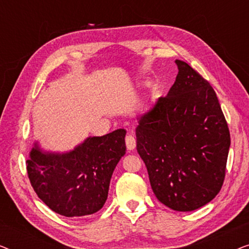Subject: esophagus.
<instances>
[{"instance_id":"obj_1","label":"esophagus","mask_w":249,"mask_h":249,"mask_svg":"<svg viewBox=\"0 0 249 249\" xmlns=\"http://www.w3.org/2000/svg\"><path fill=\"white\" fill-rule=\"evenodd\" d=\"M125 145H127V148L129 149V151H132V149H135L136 139H135L134 136L128 135L127 137H125Z\"/></svg>"}]
</instances>
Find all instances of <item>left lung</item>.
Instances as JSON below:
<instances>
[{
  "mask_svg": "<svg viewBox=\"0 0 249 249\" xmlns=\"http://www.w3.org/2000/svg\"><path fill=\"white\" fill-rule=\"evenodd\" d=\"M165 97L137 118V152L156 198L189 212L210 203L222 187L230 132L212 86L188 63Z\"/></svg>",
  "mask_w": 249,
  "mask_h": 249,
  "instance_id": "left-lung-1",
  "label": "left lung"
}]
</instances>
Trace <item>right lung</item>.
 <instances>
[{"mask_svg":"<svg viewBox=\"0 0 249 249\" xmlns=\"http://www.w3.org/2000/svg\"><path fill=\"white\" fill-rule=\"evenodd\" d=\"M125 129L87 137L68 152H50L34 142L27 172L37 196L67 217L90 215L107 202L115 166L125 154Z\"/></svg>","mask_w":249,"mask_h":249,"instance_id":"right-lung-1","label":"right lung"}]
</instances>
